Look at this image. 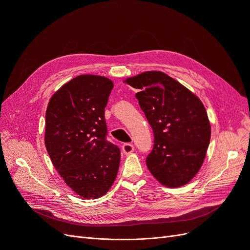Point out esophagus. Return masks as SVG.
Instances as JSON below:
<instances>
[{
	"instance_id": "1",
	"label": "esophagus",
	"mask_w": 250,
	"mask_h": 250,
	"mask_svg": "<svg viewBox=\"0 0 250 250\" xmlns=\"http://www.w3.org/2000/svg\"><path fill=\"white\" fill-rule=\"evenodd\" d=\"M122 150H123L124 154L128 155V154H130V153L133 152V151H134V146L132 145V144L127 143V144H124V145L122 146Z\"/></svg>"
}]
</instances>
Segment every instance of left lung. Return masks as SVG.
Wrapping results in <instances>:
<instances>
[{
    "label": "left lung",
    "mask_w": 250,
    "mask_h": 250,
    "mask_svg": "<svg viewBox=\"0 0 250 250\" xmlns=\"http://www.w3.org/2000/svg\"><path fill=\"white\" fill-rule=\"evenodd\" d=\"M153 129L154 146L146 164L160 184L183 187L195 177L207 155L210 123L199 98L161 71L126 78Z\"/></svg>",
    "instance_id": "8db88e82"
}]
</instances>
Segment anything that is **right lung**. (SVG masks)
<instances>
[{
    "label": "right lung",
    "instance_id": "obj_1",
    "mask_svg": "<svg viewBox=\"0 0 250 250\" xmlns=\"http://www.w3.org/2000/svg\"><path fill=\"white\" fill-rule=\"evenodd\" d=\"M113 82L80 75L53 94L46 111L44 145L64 183L85 199L106 194L115 183L120 149L105 139L104 108Z\"/></svg>",
    "mask_w": 250,
    "mask_h": 250
}]
</instances>
